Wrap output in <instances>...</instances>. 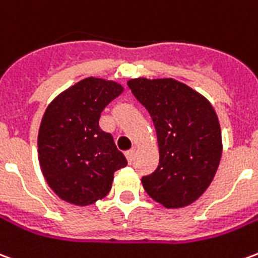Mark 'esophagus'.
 I'll return each mask as SVG.
<instances>
[{
	"label": "esophagus",
	"instance_id": "1",
	"mask_svg": "<svg viewBox=\"0 0 258 258\" xmlns=\"http://www.w3.org/2000/svg\"><path fill=\"white\" fill-rule=\"evenodd\" d=\"M134 156H135V151L134 149H130V151L125 152V157H127V160H128V163H131L133 160H134Z\"/></svg>",
	"mask_w": 258,
	"mask_h": 258
}]
</instances>
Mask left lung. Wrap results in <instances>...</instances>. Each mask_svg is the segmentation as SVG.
<instances>
[{
  "label": "left lung",
  "mask_w": 258,
  "mask_h": 258,
  "mask_svg": "<svg viewBox=\"0 0 258 258\" xmlns=\"http://www.w3.org/2000/svg\"><path fill=\"white\" fill-rule=\"evenodd\" d=\"M127 85L151 114L159 144V166L142 177L144 189L167 209L194 203L209 188L221 159V130L214 109L173 79H134Z\"/></svg>",
  "instance_id": "obj_1"
}]
</instances>
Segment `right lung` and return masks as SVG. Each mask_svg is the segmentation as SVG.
I'll list each match as a JSON object with an SVG mask.
<instances>
[{
    "label": "right lung",
    "instance_id": "obj_1",
    "mask_svg": "<svg viewBox=\"0 0 258 258\" xmlns=\"http://www.w3.org/2000/svg\"><path fill=\"white\" fill-rule=\"evenodd\" d=\"M121 92L114 81L88 77L47 107L38 131V160L60 199L77 206L95 203L109 194L114 171L127 166L112 134L99 127L102 110Z\"/></svg>",
    "mask_w": 258,
    "mask_h": 258
}]
</instances>
